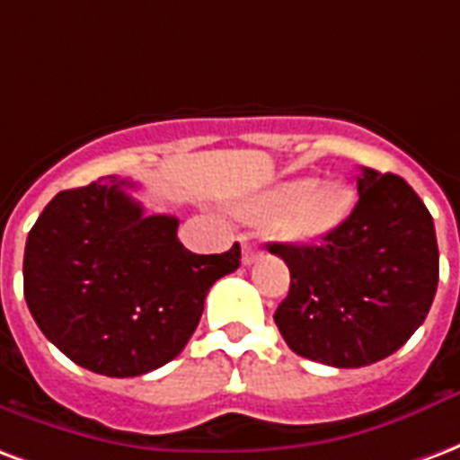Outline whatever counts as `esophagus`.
<instances>
[{
  "label": "esophagus",
  "instance_id": "34e87169",
  "mask_svg": "<svg viewBox=\"0 0 460 460\" xmlns=\"http://www.w3.org/2000/svg\"><path fill=\"white\" fill-rule=\"evenodd\" d=\"M257 257H260V247L252 243H243V264L257 262Z\"/></svg>",
  "mask_w": 460,
  "mask_h": 460
}]
</instances>
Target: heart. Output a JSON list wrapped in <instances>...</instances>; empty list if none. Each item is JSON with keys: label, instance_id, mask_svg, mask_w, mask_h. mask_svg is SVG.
<instances>
[{"label": "heart", "instance_id": "obj_1", "mask_svg": "<svg viewBox=\"0 0 460 460\" xmlns=\"http://www.w3.org/2000/svg\"><path fill=\"white\" fill-rule=\"evenodd\" d=\"M350 203V190L338 181L291 179L247 200L243 216L260 226L277 223L281 237L291 243H316L338 230Z\"/></svg>", "mask_w": 460, "mask_h": 460}]
</instances>
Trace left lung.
<instances>
[{
	"label": "left lung",
	"instance_id": "1",
	"mask_svg": "<svg viewBox=\"0 0 460 460\" xmlns=\"http://www.w3.org/2000/svg\"><path fill=\"white\" fill-rule=\"evenodd\" d=\"M358 203L321 244L271 243L291 274L274 323L301 358L363 367L407 343L438 284L434 220L407 181L363 169Z\"/></svg>",
	"mask_w": 460,
	"mask_h": 460
}]
</instances>
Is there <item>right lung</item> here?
<instances>
[{
	"label": "right lung",
	"instance_id": "obj_1",
	"mask_svg": "<svg viewBox=\"0 0 460 460\" xmlns=\"http://www.w3.org/2000/svg\"><path fill=\"white\" fill-rule=\"evenodd\" d=\"M105 176L60 190L31 227L23 296L60 353L107 377H137L173 360L193 336L210 287L240 267V244L193 254L173 216H146Z\"/></svg>",
	"mask_w": 460,
	"mask_h": 460
}]
</instances>
